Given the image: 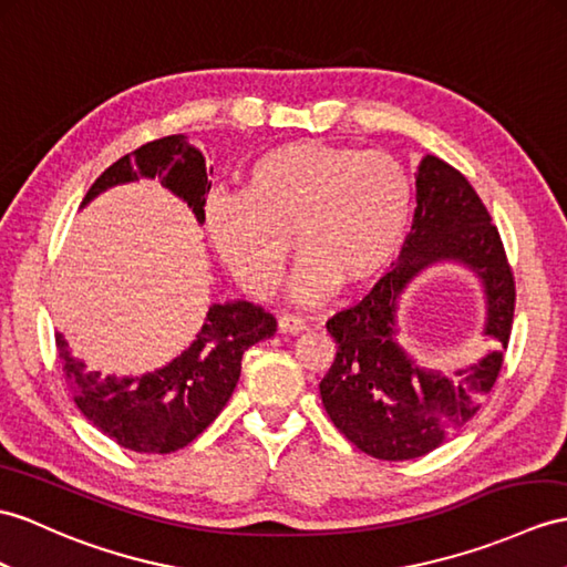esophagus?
<instances>
[{"label": "esophagus", "instance_id": "esophagus-1", "mask_svg": "<svg viewBox=\"0 0 567 567\" xmlns=\"http://www.w3.org/2000/svg\"><path fill=\"white\" fill-rule=\"evenodd\" d=\"M306 329V322L300 320L296 315H281L279 317V331L281 334H300V331Z\"/></svg>", "mask_w": 567, "mask_h": 567}]
</instances>
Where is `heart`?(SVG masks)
I'll use <instances>...</instances> for the list:
<instances>
[{
	"label": "heart",
	"instance_id": "b5f03b06",
	"mask_svg": "<svg viewBox=\"0 0 567 567\" xmlns=\"http://www.w3.org/2000/svg\"><path fill=\"white\" fill-rule=\"evenodd\" d=\"M413 218V183L384 151L291 142L252 161L243 195L206 202L204 228L245 293L271 298L284 279L293 238L300 261L296 302L355 291L388 271Z\"/></svg>",
	"mask_w": 567,
	"mask_h": 567
}]
</instances>
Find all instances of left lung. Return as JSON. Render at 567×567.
I'll return each instance as SVG.
<instances>
[{"mask_svg":"<svg viewBox=\"0 0 567 567\" xmlns=\"http://www.w3.org/2000/svg\"><path fill=\"white\" fill-rule=\"evenodd\" d=\"M437 260L472 268L487 293L484 333L496 349L457 379L421 369L398 347L395 312L405 286ZM515 315V279L501 233L468 179L437 156L416 175V214L392 271L327 322L337 358L320 382L331 423L375 460L423 457L481 409L498 380Z\"/></svg>","mask_w":567,"mask_h":567,"instance_id":"obj_1","label":"left lung"}]
</instances>
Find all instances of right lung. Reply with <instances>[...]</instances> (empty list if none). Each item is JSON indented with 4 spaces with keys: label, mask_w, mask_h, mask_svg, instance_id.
<instances>
[{
    "label": "right lung",
    "mask_w": 567,
    "mask_h": 567,
    "mask_svg": "<svg viewBox=\"0 0 567 567\" xmlns=\"http://www.w3.org/2000/svg\"><path fill=\"white\" fill-rule=\"evenodd\" d=\"M140 177H158L204 224L212 179L202 151L183 134L148 142L115 161L91 185L81 206ZM274 331L276 320L265 308L247 300L214 302L189 349L140 378H103L69 353L62 334L54 341L79 411L103 435L132 452L168 454L189 445L214 423L236 390L243 353Z\"/></svg>",
    "instance_id": "obj_1"
}]
</instances>
